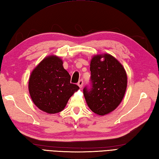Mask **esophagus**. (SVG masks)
I'll list each match as a JSON object with an SVG mask.
<instances>
[{
    "mask_svg": "<svg viewBox=\"0 0 159 159\" xmlns=\"http://www.w3.org/2000/svg\"><path fill=\"white\" fill-rule=\"evenodd\" d=\"M83 80L81 79V80H80L79 82H78V85H79L80 88H81L83 87Z\"/></svg>",
    "mask_w": 159,
    "mask_h": 159,
    "instance_id": "obj_1",
    "label": "esophagus"
}]
</instances>
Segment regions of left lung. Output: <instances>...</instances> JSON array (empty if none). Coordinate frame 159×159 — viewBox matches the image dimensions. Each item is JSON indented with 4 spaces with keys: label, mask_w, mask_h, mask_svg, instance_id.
<instances>
[{
    "label": "left lung",
    "mask_w": 159,
    "mask_h": 159,
    "mask_svg": "<svg viewBox=\"0 0 159 159\" xmlns=\"http://www.w3.org/2000/svg\"><path fill=\"white\" fill-rule=\"evenodd\" d=\"M90 71L91 88L85 87L83 94L90 110L104 116L114 111L123 100L127 88L126 71L119 61L108 54L93 57Z\"/></svg>",
    "instance_id": "1"
}]
</instances>
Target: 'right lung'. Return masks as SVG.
Here are the masks:
<instances>
[{
	"label": "right lung",
	"mask_w": 159,
	"mask_h": 159,
	"mask_svg": "<svg viewBox=\"0 0 159 159\" xmlns=\"http://www.w3.org/2000/svg\"><path fill=\"white\" fill-rule=\"evenodd\" d=\"M57 56L45 58L34 68L29 80V92L34 103L48 114L61 111L70 98L79 89L71 83V76Z\"/></svg>",
	"instance_id": "1"
}]
</instances>
